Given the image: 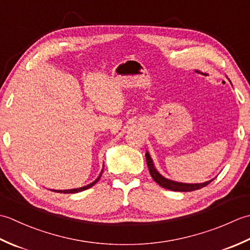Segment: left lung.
<instances>
[{"mask_svg": "<svg viewBox=\"0 0 250 250\" xmlns=\"http://www.w3.org/2000/svg\"><path fill=\"white\" fill-rule=\"evenodd\" d=\"M230 82V81H229ZM231 83V82H230ZM146 161H147V166L148 168H149V172L151 177L153 178V180L158 184L160 185L161 187L172 190V191H180V192H188V191H194V190H199L201 188L205 187V186L208 185L209 183L213 182V179L207 180L205 183H200V184H186V183H179V182H175V180L166 178L161 175L160 173L158 172V169L156 168L155 164H153L152 159L149 155V152L146 151Z\"/></svg>", "mask_w": 250, "mask_h": 250, "instance_id": "obj_1", "label": "left lung"}]
</instances>
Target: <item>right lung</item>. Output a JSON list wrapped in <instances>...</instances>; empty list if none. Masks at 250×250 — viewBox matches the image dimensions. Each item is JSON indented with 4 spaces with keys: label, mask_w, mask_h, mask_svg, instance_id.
<instances>
[{
    "label": "right lung",
    "mask_w": 250,
    "mask_h": 250,
    "mask_svg": "<svg viewBox=\"0 0 250 250\" xmlns=\"http://www.w3.org/2000/svg\"><path fill=\"white\" fill-rule=\"evenodd\" d=\"M103 166H104V164H103ZM103 169H104V167L102 168V171H101V173H100V175L98 176V178L95 179L94 182H92L91 184H89V185H87V186H83V187H79V188H75V189H68V190H54V189H52L51 191H55V192H59V193H77V192H81V191L87 190V189H89V188H91L93 185H95V184H97V183L99 182V179L101 178V176H102Z\"/></svg>",
    "instance_id": "1"
}]
</instances>
